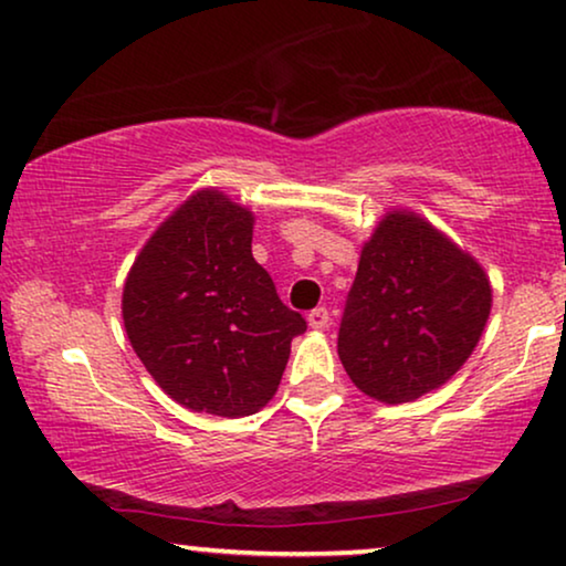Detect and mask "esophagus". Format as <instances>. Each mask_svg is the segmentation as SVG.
Listing matches in <instances>:
<instances>
[{"instance_id":"1","label":"esophagus","mask_w":566,"mask_h":566,"mask_svg":"<svg viewBox=\"0 0 566 566\" xmlns=\"http://www.w3.org/2000/svg\"><path fill=\"white\" fill-rule=\"evenodd\" d=\"M310 327H314V329H325L327 325H329V312L325 310V306H317V310H312L310 312Z\"/></svg>"}]
</instances>
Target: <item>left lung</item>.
<instances>
[{
    "mask_svg": "<svg viewBox=\"0 0 566 566\" xmlns=\"http://www.w3.org/2000/svg\"><path fill=\"white\" fill-rule=\"evenodd\" d=\"M491 312V285L471 254L416 212L381 218L358 260L337 356L358 390L408 402L442 387Z\"/></svg>",
    "mask_w": 566,
    "mask_h": 566,
    "instance_id": "left-lung-1",
    "label": "left lung"
}]
</instances>
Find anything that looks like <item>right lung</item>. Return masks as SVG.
Here are the masks:
<instances>
[{
	"label": "right lung",
	"mask_w": 566,
	"mask_h": 566,
	"mask_svg": "<svg viewBox=\"0 0 566 566\" xmlns=\"http://www.w3.org/2000/svg\"><path fill=\"white\" fill-rule=\"evenodd\" d=\"M254 216L200 189L148 239L124 283L127 337L166 395L197 413L252 416L273 398L306 319L252 256Z\"/></svg>",
	"instance_id": "add662e5"
}]
</instances>
